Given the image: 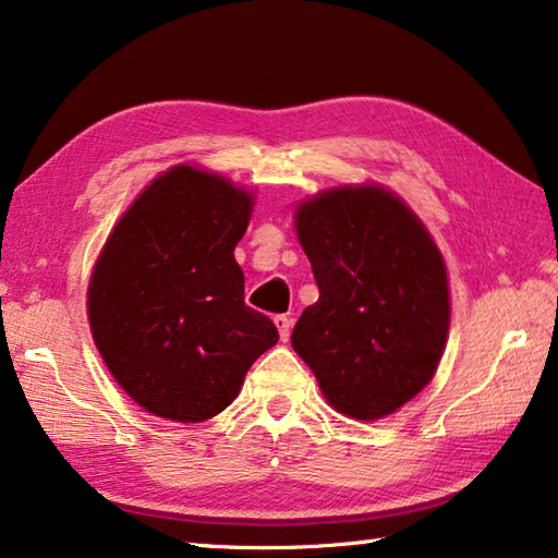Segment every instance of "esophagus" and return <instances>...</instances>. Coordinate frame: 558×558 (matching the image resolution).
Here are the masks:
<instances>
[{
    "label": "esophagus",
    "instance_id": "1",
    "mask_svg": "<svg viewBox=\"0 0 558 558\" xmlns=\"http://www.w3.org/2000/svg\"><path fill=\"white\" fill-rule=\"evenodd\" d=\"M272 323H276V327H278V335H280L282 342H288V337H290V327H292V319H290L288 315H276V317H272Z\"/></svg>",
    "mask_w": 558,
    "mask_h": 558
}]
</instances>
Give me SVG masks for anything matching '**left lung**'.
<instances>
[{
    "label": "left lung",
    "mask_w": 558,
    "mask_h": 558,
    "mask_svg": "<svg viewBox=\"0 0 558 558\" xmlns=\"http://www.w3.org/2000/svg\"><path fill=\"white\" fill-rule=\"evenodd\" d=\"M295 229L319 300L292 349L327 403L356 421L399 411L438 369L450 325L446 263L426 226L384 186H337L302 202Z\"/></svg>",
    "instance_id": "8db88e82"
}]
</instances>
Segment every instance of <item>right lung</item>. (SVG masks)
<instances>
[{"mask_svg":"<svg viewBox=\"0 0 558 558\" xmlns=\"http://www.w3.org/2000/svg\"><path fill=\"white\" fill-rule=\"evenodd\" d=\"M253 196L189 165L167 169L122 214L88 286L102 362L132 401L159 418L221 413L256 359L278 342L243 302L233 258Z\"/></svg>","mask_w":558,"mask_h":558,"instance_id":"add662e5","label":"right lung"}]
</instances>
